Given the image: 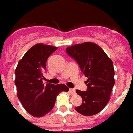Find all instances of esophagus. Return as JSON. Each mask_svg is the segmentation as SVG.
Here are the masks:
<instances>
[{
  "label": "esophagus",
  "instance_id": "esophagus-1",
  "mask_svg": "<svg viewBox=\"0 0 133 133\" xmlns=\"http://www.w3.org/2000/svg\"><path fill=\"white\" fill-rule=\"evenodd\" d=\"M69 92H70V94L72 95H74L76 94V91H75V89H69Z\"/></svg>",
  "mask_w": 133,
  "mask_h": 133
}]
</instances>
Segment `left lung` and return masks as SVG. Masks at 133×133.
<instances>
[{
  "mask_svg": "<svg viewBox=\"0 0 133 133\" xmlns=\"http://www.w3.org/2000/svg\"><path fill=\"white\" fill-rule=\"evenodd\" d=\"M66 51L77 61L87 77V91H76L82 97V104L75 110L84 116L99 113L110 100L115 82L112 61L101 47L92 42L75 44L67 47Z\"/></svg>",
  "mask_w": 133,
  "mask_h": 133,
  "instance_id": "left-lung-1",
  "label": "left lung"
}]
</instances>
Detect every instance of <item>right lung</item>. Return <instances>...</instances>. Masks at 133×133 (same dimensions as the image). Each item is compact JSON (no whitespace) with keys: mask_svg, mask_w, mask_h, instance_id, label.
Segmentation results:
<instances>
[{"mask_svg":"<svg viewBox=\"0 0 133 133\" xmlns=\"http://www.w3.org/2000/svg\"><path fill=\"white\" fill-rule=\"evenodd\" d=\"M57 47L44 44L33 46L20 60L15 70L17 96L25 110L32 116L41 117L53 109L56 96L68 92L63 84L48 83L44 86V72L46 62Z\"/></svg>","mask_w":133,"mask_h":133,"instance_id":"right-lung-1","label":"right lung"}]
</instances>
